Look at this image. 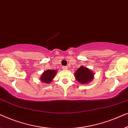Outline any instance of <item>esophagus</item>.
I'll use <instances>...</instances> for the list:
<instances>
[{"label": "esophagus", "mask_w": 128, "mask_h": 128, "mask_svg": "<svg viewBox=\"0 0 128 128\" xmlns=\"http://www.w3.org/2000/svg\"><path fill=\"white\" fill-rule=\"evenodd\" d=\"M68 67L67 66H63L62 67V69H67Z\"/></svg>", "instance_id": "obj_1"}]
</instances>
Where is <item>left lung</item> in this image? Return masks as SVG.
Wrapping results in <instances>:
<instances>
[{
    "instance_id": "obj_1",
    "label": "left lung",
    "mask_w": 128,
    "mask_h": 128,
    "mask_svg": "<svg viewBox=\"0 0 128 128\" xmlns=\"http://www.w3.org/2000/svg\"><path fill=\"white\" fill-rule=\"evenodd\" d=\"M94 73L92 70L84 66H81L74 73L76 80L82 84H88L94 78Z\"/></svg>"
}]
</instances>
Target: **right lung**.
Listing matches in <instances>:
<instances>
[{
  "label": "right lung",
  "instance_id": "right-lung-1",
  "mask_svg": "<svg viewBox=\"0 0 128 128\" xmlns=\"http://www.w3.org/2000/svg\"><path fill=\"white\" fill-rule=\"evenodd\" d=\"M56 73V70H46L42 73L40 79L42 83L49 84L51 83Z\"/></svg>",
  "mask_w": 128,
  "mask_h": 128
}]
</instances>
